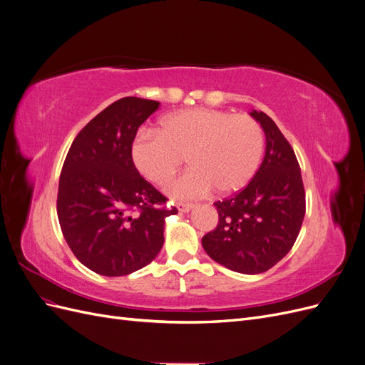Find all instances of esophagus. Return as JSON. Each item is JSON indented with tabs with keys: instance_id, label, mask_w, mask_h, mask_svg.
<instances>
[{
	"instance_id": "1",
	"label": "esophagus",
	"mask_w": 365,
	"mask_h": 365,
	"mask_svg": "<svg viewBox=\"0 0 365 365\" xmlns=\"http://www.w3.org/2000/svg\"><path fill=\"white\" fill-rule=\"evenodd\" d=\"M192 208H193V204H189V202H178V210H180L181 213L190 212Z\"/></svg>"
}]
</instances>
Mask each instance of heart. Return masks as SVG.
<instances>
[{
  "label": "heart",
  "instance_id": "obj_1",
  "mask_svg": "<svg viewBox=\"0 0 365 365\" xmlns=\"http://www.w3.org/2000/svg\"><path fill=\"white\" fill-rule=\"evenodd\" d=\"M264 134L247 114L210 108L172 113L158 130H143L132 145L137 169L158 185L172 181L187 157L192 169L169 192L178 197L235 193L251 181L263 158Z\"/></svg>",
  "mask_w": 365,
  "mask_h": 365
}]
</instances>
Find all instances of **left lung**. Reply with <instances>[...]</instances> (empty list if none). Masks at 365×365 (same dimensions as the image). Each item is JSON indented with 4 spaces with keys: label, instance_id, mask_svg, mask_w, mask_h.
<instances>
[{
    "label": "left lung",
    "instance_id": "8db88e82",
    "mask_svg": "<svg viewBox=\"0 0 365 365\" xmlns=\"http://www.w3.org/2000/svg\"><path fill=\"white\" fill-rule=\"evenodd\" d=\"M251 115L267 135L264 158L244 189L215 202L219 222L202 237L210 257L242 274H260L280 262L294 247L306 213L292 146L267 114Z\"/></svg>",
    "mask_w": 365,
    "mask_h": 365
}]
</instances>
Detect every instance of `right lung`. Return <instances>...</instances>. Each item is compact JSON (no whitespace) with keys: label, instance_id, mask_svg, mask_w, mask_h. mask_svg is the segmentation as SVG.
Returning <instances> with one entry per match:
<instances>
[{"label":"right lung","instance_id":"add662e5","mask_svg":"<svg viewBox=\"0 0 365 365\" xmlns=\"http://www.w3.org/2000/svg\"><path fill=\"white\" fill-rule=\"evenodd\" d=\"M158 102L123 97L98 113L71 143L58 190L62 235L81 263L120 277L146 267L164 244L163 193L138 173L132 143Z\"/></svg>","mask_w":365,"mask_h":365}]
</instances>
